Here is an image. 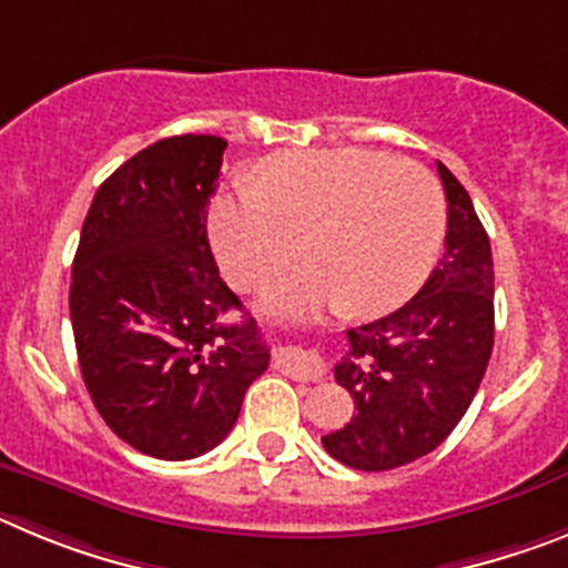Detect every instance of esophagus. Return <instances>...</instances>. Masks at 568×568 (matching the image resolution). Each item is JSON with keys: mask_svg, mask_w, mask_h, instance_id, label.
<instances>
[{"mask_svg": "<svg viewBox=\"0 0 568 568\" xmlns=\"http://www.w3.org/2000/svg\"><path fill=\"white\" fill-rule=\"evenodd\" d=\"M277 367L283 373H288L291 379H300V382H316L325 376V365H322L320 356L308 354V351H296V347H285V351H280Z\"/></svg>", "mask_w": 568, "mask_h": 568, "instance_id": "34e87169", "label": "esophagus"}]
</instances>
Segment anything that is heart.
<instances>
[{"label":"heart","mask_w":568,"mask_h":568,"mask_svg":"<svg viewBox=\"0 0 568 568\" xmlns=\"http://www.w3.org/2000/svg\"><path fill=\"white\" fill-rule=\"evenodd\" d=\"M442 232L433 172L362 146L268 158L260 181L240 178L209 212L214 254L243 288L303 257L308 234L314 265L272 280L260 296L280 316L334 303L371 316L405 303L430 272Z\"/></svg>","instance_id":"b5f03b06"}]
</instances>
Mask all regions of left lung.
<instances>
[{
	"label": "left lung",
	"mask_w": 568,
	"mask_h": 568,
	"mask_svg": "<svg viewBox=\"0 0 568 568\" xmlns=\"http://www.w3.org/2000/svg\"><path fill=\"white\" fill-rule=\"evenodd\" d=\"M447 195L444 254L410 303L347 331L334 376L354 416L322 436L328 456L382 473L427 456L478 393L495 336L493 248L467 189L438 163Z\"/></svg>",
	"instance_id": "1"
}]
</instances>
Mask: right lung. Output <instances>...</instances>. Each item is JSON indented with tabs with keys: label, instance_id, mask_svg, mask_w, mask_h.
<instances>
[{
	"label": "right lung",
	"instance_id": "add662e5",
	"mask_svg": "<svg viewBox=\"0 0 568 568\" xmlns=\"http://www.w3.org/2000/svg\"><path fill=\"white\" fill-rule=\"evenodd\" d=\"M226 141L175 135L121 163L81 226L70 322L95 410L121 442L186 462L229 436L268 367L257 322L221 280L206 237Z\"/></svg>",
	"mask_w": 568,
	"mask_h": 568
}]
</instances>
